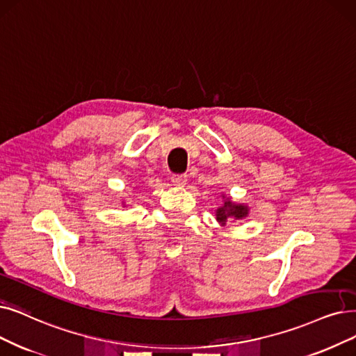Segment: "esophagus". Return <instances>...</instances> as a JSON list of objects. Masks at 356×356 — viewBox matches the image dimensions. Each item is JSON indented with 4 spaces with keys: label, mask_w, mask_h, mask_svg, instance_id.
I'll return each mask as SVG.
<instances>
[{
    "label": "esophagus",
    "mask_w": 356,
    "mask_h": 356,
    "mask_svg": "<svg viewBox=\"0 0 356 356\" xmlns=\"http://www.w3.org/2000/svg\"><path fill=\"white\" fill-rule=\"evenodd\" d=\"M172 182L177 184V186H186L187 175L186 174H174L172 175Z\"/></svg>",
    "instance_id": "esophagus-1"
}]
</instances>
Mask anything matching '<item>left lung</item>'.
<instances>
[{
  "label": "left lung",
  "mask_w": 356,
  "mask_h": 356,
  "mask_svg": "<svg viewBox=\"0 0 356 356\" xmlns=\"http://www.w3.org/2000/svg\"><path fill=\"white\" fill-rule=\"evenodd\" d=\"M248 215V209L247 206H241V204H234L231 200H226L220 209L216 210V219L219 223L225 225L229 218L235 219H243Z\"/></svg>",
  "instance_id": "1"
}]
</instances>
